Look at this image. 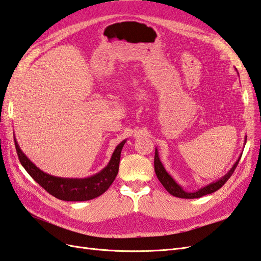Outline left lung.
Listing matches in <instances>:
<instances>
[{
  "label": "left lung",
  "mask_w": 261,
  "mask_h": 261,
  "mask_svg": "<svg viewBox=\"0 0 261 261\" xmlns=\"http://www.w3.org/2000/svg\"><path fill=\"white\" fill-rule=\"evenodd\" d=\"M246 140H247V139H246ZM239 160H240V158H239ZM239 160L234 163L233 167L231 168V170H230L225 175V177L221 178L220 180H218L217 182L210 184L208 186L201 188V189L196 191V192H186V191L182 190V188H181L179 185H177V182H175V181L171 178V175L165 170V168H163L162 163L160 162V159H159V156H158V152H156V150H155V153H154V171H155L156 177H158L161 185L165 187V189L169 193H170V195H172L174 197H178V198L195 199V198H200V197H202V196L209 195V193H213V192H215L217 190H219L220 188L227 182V181L229 180V178L231 177L232 173L234 172L236 168H237L238 163H239Z\"/></svg>",
  "instance_id": "1"
}]
</instances>
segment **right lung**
<instances>
[{
	"label": "right lung",
	"instance_id": "add662e5",
	"mask_svg": "<svg viewBox=\"0 0 261 261\" xmlns=\"http://www.w3.org/2000/svg\"><path fill=\"white\" fill-rule=\"evenodd\" d=\"M14 143L21 165L50 195L60 200H65V201H87V200L101 196L112 185L119 171L121 150L125 141L121 142L116 148L109 165L101 172L87 179H63L44 173L27 158L15 139Z\"/></svg>",
	"mask_w": 261,
	"mask_h": 261
}]
</instances>
